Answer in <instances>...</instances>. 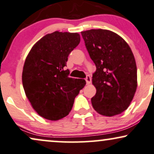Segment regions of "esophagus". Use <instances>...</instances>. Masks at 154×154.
<instances>
[{
  "label": "esophagus",
  "instance_id": "esophagus-1",
  "mask_svg": "<svg viewBox=\"0 0 154 154\" xmlns=\"http://www.w3.org/2000/svg\"><path fill=\"white\" fill-rule=\"evenodd\" d=\"M86 84H90L91 82V79L90 75H86Z\"/></svg>",
  "mask_w": 154,
  "mask_h": 154
}]
</instances>
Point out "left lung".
<instances>
[{"label": "left lung", "mask_w": 154, "mask_h": 154, "mask_svg": "<svg viewBox=\"0 0 154 154\" xmlns=\"http://www.w3.org/2000/svg\"><path fill=\"white\" fill-rule=\"evenodd\" d=\"M96 71L92 82L96 94L91 98L95 111L106 116L127 109L137 88V68L131 49L116 33L103 29L81 32Z\"/></svg>", "instance_id": "left-lung-1"}]
</instances>
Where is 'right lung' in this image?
<instances>
[{
    "label": "right lung",
    "instance_id": "obj_1",
    "mask_svg": "<svg viewBox=\"0 0 154 154\" xmlns=\"http://www.w3.org/2000/svg\"><path fill=\"white\" fill-rule=\"evenodd\" d=\"M79 43V33L55 31L39 40L26 58L23 86L34 110L44 119L66 116L86 85L84 79L70 78L69 70H64L68 55Z\"/></svg>",
    "mask_w": 154,
    "mask_h": 154
}]
</instances>
